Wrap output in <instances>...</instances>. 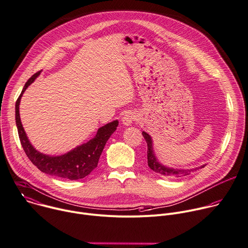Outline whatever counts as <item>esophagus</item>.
I'll return each instance as SVG.
<instances>
[{
    "label": "esophagus",
    "instance_id": "1",
    "mask_svg": "<svg viewBox=\"0 0 248 248\" xmlns=\"http://www.w3.org/2000/svg\"><path fill=\"white\" fill-rule=\"evenodd\" d=\"M136 120V115L133 112H127L123 117V124L124 125H130Z\"/></svg>",
    "mask_w": 248,
    "mask_h": 248
}]
</instances>
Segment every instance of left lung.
Returning <instances> with one entry per match:
<instances>
[{"instance_id":"left-lung-1","label":"left lung","mask_w":248,"mask_h":248,"mask_svg":"<svg viewBox=\"0 0 248 248\" xmlns=\"http://www.w3.org/2000/svg\"><path fill=\"white\" fill-rule=\"evenodd\" d=\"M142 134L147 142V147H148V150H147V158H148V166L149 168L155 173L159 174V175H162V176H166V177H181V176H186V175H189L190 173L194 172V171H197L202 168H204V166H202L200 168H197V169H193V170H173V169H170V168H166L164 166H162V164H160L155 155H154V151H153V145H152V138L151 136L146 133L145 131H142Z\"/></svg>"}]
</instances>
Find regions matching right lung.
Segmentation results:
<instances>
[{"label": "right lung", "mask_w": 248, "mask_h": 248, "mask_svg": "<svg viewBox=\"0 0 248 248\" xmlns=\"http://www.w3.org/2000/svg\"><path fill=\"white\" fill-rule=\"evenodd\" d=\"M40 73L41 71L35 73L27 80L16 103V123L20 143L29 159L42 172L69 180L85 178L97 167L104 146L113 132L117 129L119 122L114 121L105 124L97 130L94 138L62 155L50 156L38 152L29 142L22 126L19 116V103L23 93L40 75Z\"/></svg>", "instance_id": "add662e5"}]
</instances>
